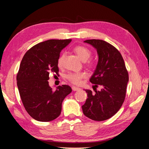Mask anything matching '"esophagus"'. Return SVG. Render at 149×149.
I'll list each match as a JSON object with an SVG mask.
<instances>
[{"label": "esophagus", "instance_id": "34e87169", "mask_svg": "<svg viewBox=\"0 0 149 149\" xmlns=\"http://www.w3.org/2000/svg\"><path fill=\"white\" fill-rule=\"evenodd\" d=\"M72 89L73 91H79V90H81L79 88H78V87H76V86H72Z\"/></svg>", "mask_w": 149, "mask_h": 149}]
</instances>
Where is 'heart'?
Returning <instances> with one entry per match:
<instances>
[{"label":"heart","mask_w":149,"mask_h":149,"mask_svg":"<svg viewBox=\"0 0 149 149\" xmlns=\"http://www.w3.org/2000/svg\"><path fill=\"white\" fill-rule=\"evenodd\" d=\"M74 51L75 53L77 54L79 58L81 61H83V62H85L87 60L89 59L92 54V52L89 48L81 45H78L75 46V47L74 48ZM65 52H63V53L59 55V57L57 59L58 66L61 67L63 66L64 60H65ZM92 63L91 61L88 60L86 61L87 66H92ZM86 76V73L78 72V73H70V74L66 75V77L67 79H68L70 82H71L72 83L74 84H79L81 83V80H82L83 79L85 78Z\"/></svg>","instance_id":"b5f03b06"}]
</instances>
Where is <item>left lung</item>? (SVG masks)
<instances>
[{"label":"left lung","mask_w":149,"mask_h":149,"mask_svg":"<svg viewBox=\"0 0 149 149\" xmlns=\"http://www.w3.org/2000/svg\"><path fill=\"white\" fill-rule=\"evenodd\" d=\"M97 50L98 63L90 79L94 86L100 85V91L95 94L85 90L88 98L82 106L83 112L87 118L101 121L112 118L123 104L129 74L121 54L112 45L100 39L86 40Z\"/></svg>","instance_id":"obj_1"}]
</instances>
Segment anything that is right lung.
Segmentation results:
<instances>
[{"label":"right lung","mask_w":149,"mask_h":149,"mask_svg":"<svg viewBox=\"0 0 149 149\" xmlns=\"http://www.w3.org/2000/svg\"><path fill=\"white\" fill-rule=\"evenodd\" d=\"M72 39H50L40 42L26 52L17 75V86L25 109L31 118L47 122L59 117L62 103L72 92L64 84L55 90L49 86V73L59 72L57 59Z\"/></svg>","instance_id":"obj_1"}]
</instances>
